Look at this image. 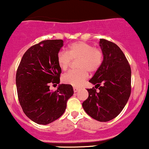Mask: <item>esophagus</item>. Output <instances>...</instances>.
Listing matches in <instances>:
<instances>
[{"label": "esophagus", "instance_id": "esophagus-1", "mask_svg": "<svg viewBox=\"0 0 149 149\" xmlns=\"http://www.w3.org/2000/svg\"><path fill=\"white\" fill-rule=\"evenodd\" d=\"M79 90V88H76V87H73V91H74V93H76L78 92V91Z\"/></svg>", "mask_w": 149, "mask_h": 149}]
</instances>
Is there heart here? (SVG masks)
Masks as SVG:
<instances>
[{
    "label": "heart",
    "mask_w": 149,
    "mask_h": 149,
    "mask_svg": "<svg viewBox=\"0 0 149 149\" xmlns=\"http://www.w3.org/2000/svg\"><path fill=\"white\" fill-rule=\"evenodd\" d=\"M78 58L77 70L71 71L62 78L66 84L73 86H81L88 77V71H97L102 63L103 56L99 49L85 42H76L68 45L66 52L61 51L57 54V63L62 71H66L70 66L71 59Z\"/></svg>",
    "instance_id": "1"
}]
</instances>
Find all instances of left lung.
Masks as SVG:
<instances>
[{
    "mask_svg": "<svg viewBox=\"0 0 149 149\" xmlns=\"http://www.w3.org/2000/svg\"><path fill=\"white\" fill-rule=\"evenodd\" d=\"M99 45L103 55L100 67L89 81L95 88L87 89L88 97L83 108L99 122H108L122 112L131 94V68L124 53L117 45L100 39ZM102 83L103 86H100Z\"/></svg>",
    "mask_w": 149,
    "mask_h": 149,
    "instance_id": "8db88e82",
    "label": "left lung"
}]
</instances>
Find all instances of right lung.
Returning <instances> with one entry per match:
<instances>
[{"label":"right lung","instance_id":"add662e5","mask_svg":"<svg viewBox=\"0 0 149 149\" xmlns=\"http://www.w3.org/2000/svg\"><path fill=\"white\" fill-rule=\"evenodd\" d=\"M61 40H45L24 54L16 73L19 104L28 118L39 125H48L64 113L67 100L73 95L71 85L60 84L55 92L51 83H59L61 69L57 54Z\"/></svg>","mask_w":149,"mask_h":149}]
</instances>
